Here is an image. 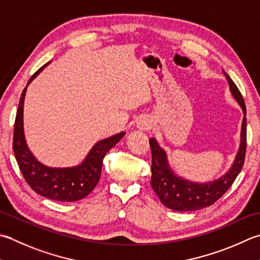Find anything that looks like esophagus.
Listing matches in <instances>:
<instances>
[{"mask_svg": "<svg viewBox=\"0 0 260 260\" xmlns=\"http://www.w3.org/2000/svg\"><path fill=\"white\" fill-rule=\"evenodd\" d=\"M137 127H139V128L142 129V131H146V129L151 128V127H152V123H151L150 119L142 118V119L139 121V124H137Z\"/></svg>", "mask_w": 260, "mask_h": 260, "instance_id": "34e87169", "label": "esophagus"}]
</instances>
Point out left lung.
<instances>
[{
    "label": "left lung",
    "instance_id": "1",
    "mask_svg": "<svg viewBox=\"0 0 260 260\" xmlns=\"http://www.w3.org/2000/svg\"><path fill=\"white\" fill-rule=\"evenodd\" d=\"M223 73L230 85V91L237 103L241 106L246 115V105L238 86L224 71ZM152 151V177L151 186L160 198L162 204L168 208L178 212H189L202 210L214 204L225 194L236 180L245 164L247 149V119L243 117L241 126L240 147L236 155L235 162L225 175L210 182H192L177 176L169 166L168 157L164 149H161L154 137L150 139Z\"/></svg>",
    "mask_w": 260,
    "mask_h": 260
}]
</instances>
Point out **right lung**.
<instances>
[{
    "label": "right lung",
    "instance_id": "1",
    "mask_svg": "<svg viewBox=\"0 0 260 260\" xmlns=\"http://www.w3.org/2000/svg\"><path fill=\"white\" fill-rule=\"evenodd\" d=\"M49 63L36 72L28 84ZM27 84V85H28ZM27 86L23 89L14 121L13 152L27 184L37 194L59 202H75L88 196L98 184L104 157L111 147L123 139L125 132L101 140L93 145L82 164L70 168L46 167L36 159L25 143L23 132V103Z\"/></svg>",
    "mask_w": 260,
    "mask_h": 260
}]
</instances>
